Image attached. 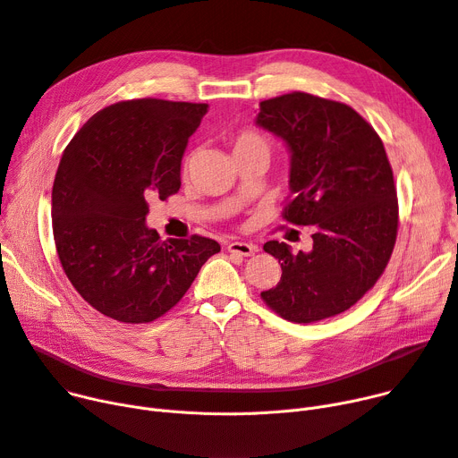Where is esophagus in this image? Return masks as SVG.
<instances>
[{
  "label": "esophagus",
  "instance_id": "esophagus-1",
  "mask_svg": "<svg viewBox=\"0 0 458 458\" xmlns=\"http://www.w3.org/2000/svg\"><path fill=\"white\" fill-rule=\"evenodd\" d=\"M256 250H258V249H256L254 245H250V242H239V241H235V242H230V245H228V252L239 254V256H242V258L254 256Z\"/></svg>",
  "mask_w": 458,
  "mask_h": 458
}]
</instances>
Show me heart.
<instances>
[{
    "instance_id": "1",
    "label": "heart",
    "mask_w": 458,
    "mask_h": 458,
    "mask_svg": "<svg viewBox=\"0 0 458 458\" xmlns=\"http://www.w3.org/2000/svg\"><path fill=\"white\" fill-rule=\"evenodd\" d=\"M241 148H263L268 152V141L259 132L242 131L233 138V150H241Z\"/></svg>"
}]
</instances>
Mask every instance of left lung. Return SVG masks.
<instances>
[{"mask_svg": "<svg viewBox=\"0 0 458 458\" xmlns=\"http://www.w3.org/2000/svg\"><path fill=\"white\" fill-rule=\"evenodd\" d=\"M256 125L284 140L291 155L293 200L284 217L315 230L310 252L265 242L263 250L282 265V280L261 298L298 324L339 315L374 287L398 233L383 141L348 105L303 91L261 101Z\"/></svg>", "mask_w": 458, "mask_h": 458, "instance_id": "8db88e82", "label": "left lung"}]
</instances>
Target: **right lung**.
<instances>
[{
	"label": "right lung",
	"mask_w": 458,
	"mask_h": 458,
	"mask_svg": "<svg viewBox=\"0 0 458 458\" xmlns=\"http://www.w3.org/2000/svg\"><path fill=\"white\" fill-rule=\"evenodd\" d=\"M208 105L136 99L91 115L58 164L51 216L68 280L99 313L152 322L180 301L219 242L162 239L148 202L180 190V165Z\"/></svg>",
	"instance_id": "obj_1"
}]
</instances>
